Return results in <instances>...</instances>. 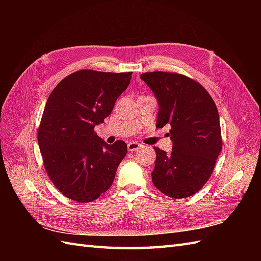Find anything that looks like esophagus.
Instances as JSON below:
<instances>
[{
  "label": "esophagus",
  "mask_w": 261,
  "mask_h": 261,
  "mask_svg": "<svg viewBox=\"0 0 261 261\" xmlns=\"http://www.w3.org/2000/svg\"><path fill=\"white\" fill-rule=\"evenodd\" d=\"M140 147H141V145L139 143H137V141H130V143H128V145H127L128 151H135V150L139 149Z\"/></svg>",
  "instance_id": "34e87169"
}]
</instances>
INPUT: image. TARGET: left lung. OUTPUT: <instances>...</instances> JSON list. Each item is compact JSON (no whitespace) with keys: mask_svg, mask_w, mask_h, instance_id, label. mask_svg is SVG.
I'll list each match as a JSON object with an SVG mask.
<instances>
[{"mask_svg":"<svg viewBox=\"0 0 261 261\" xmlns=\"http://www.w3.org/2000/svg\"><path fill=\"white\" fill-rule=\"evenodd\" d=\"M159 102L155 127L169 125L171 153L153 147V185L175 199L193 196L210 178L222 150L218 109L195 80L170 72L140 75Z\"/></svg>","mask_w":261,"mask_h":261,"instance_id":"1","label":"left lung"}]
</instances>
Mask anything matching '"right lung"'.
Masks as SVG:
<instances>
[{
  "mask_svg": "<svg viewBox=\"0 0 261 261\" xmlns=\"http://www.w3.org/2000/svg\"><path fill=\"white\" fill-rule=\"evenodd\" d=\"M132 72L81 69L62 80L49 96L38 128L44 169L67 198L90 202L111 187L127 145H108L94 132L127 88Z\"/></svg>",
  "mask_w": 261,
  "mask_h": 261,
  "instance_id": "1",
  "label": "right lung"
}]
</instances>
